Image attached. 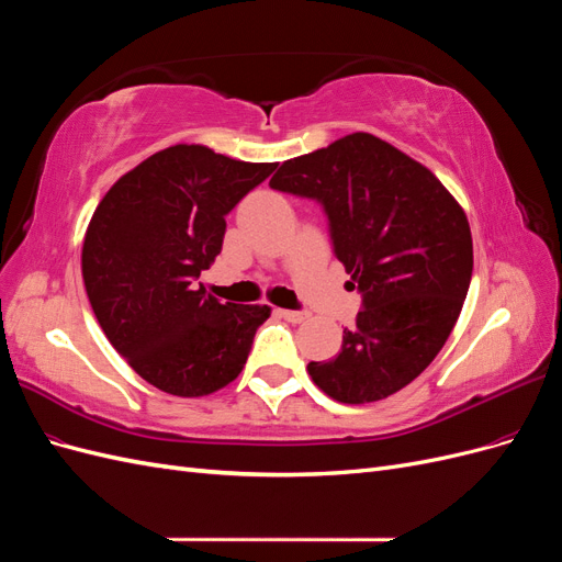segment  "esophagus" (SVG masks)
<instances>
[{
    "mask_svg": "<svg viewBox=\"0 0 562 562\" xmlns=\"http://www.w3.org/2000/svg\"><path fill=\"white\" fill-rule=\"evenodd\" d=\"M279 314H281L285 321H291V323H302V321L310 318L307 312H295V310H279Z\"/></svg>",
    "mask_w": 562,
    "mask_h": 562,
    "instance_id": "esophagus-1",
    "label": "esophagus"
}]
</instances>
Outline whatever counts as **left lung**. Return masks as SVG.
Here are the masks:
<instances>
[{"instance_id":"8db88e82","label":"left lung","mask_w":562,"mask_h":562,"mask_svg":"<svg viewBox=\"0 0 562 562\" xmlns=\"http://www.w3.org/2000/svg\"><path fill=\"white\" fill-rule=\"evenodd\" d=\"M269 187L323 203L337 260L363 295L314 384L349 405L382 401L443 349L471 283L464 209L427 166L372 133H351L281 164Z\"/></svg>"}]
</instances>
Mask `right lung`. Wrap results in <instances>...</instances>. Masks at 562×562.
Segmentation results:
<instances>
[{"mask_svg":"<svg viewBox=\"0 0 562 562\" xmlns=\"http://www.w3.org/2000/svg\"><path fill=\"white\" fill-rule=\"evenodd\" d=\"M274 168L173 145L98 203L81 248L89 302L110 345L166 394L199 398L234 382L271 314L223 304L196 279L223 250L225 215Z\"/></svg>","mask_w":562,"mask_h":562,"instance_id":"right-lung-1","label":"right lung"}]
</instances>
